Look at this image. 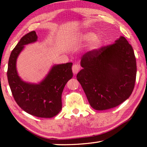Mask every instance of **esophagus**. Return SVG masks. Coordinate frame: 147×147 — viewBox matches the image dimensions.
Returning a JSON list of instances; mask_svg holds the SVG:
<instances>
[{
    "mask_svg": "<svg viewBox=\"0 0 147 147\" xmlns=\"http://www.w3.org/2000/svg\"><path fill=\"white\" fill-rule=\"evenodd\" d=\"M80 67L78 64H74L73 67H72V70H73V72L74 74H77L78 73V71H80Z\"/></svg>",
    "mask_w": 147,
    "mask_h": 147,
    "instance_id": "esophagus-1",
    "label": "esophagus"
}]
</instances>
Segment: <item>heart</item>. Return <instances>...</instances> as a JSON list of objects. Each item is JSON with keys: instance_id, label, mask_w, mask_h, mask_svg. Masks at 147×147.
I'll use <instances>...</instances> for the list:
<instances>
[{"instance_id": "obj_1", "label": "heart", "mask_w": 147, "mask_h": 147, "mask_svg": "<svg viewBox=\"0 0 147 147\" xmlns=\"http://www.w3.org/2000/svg\"><path fill=\"white\" fill-rule=\"evenodd\" d=\"M80 38L84 42L90 41L89 49L91 51H96L100 49L102 45V39L100 37L96 36L95 33L92 32H85L80 35Z\"/></svg>"}]
</instances>
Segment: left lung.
<instances>
[{
    "instance_id": "8db88e82",
    "label": "left lung",
    "mask_w": 147,
    "mask_h": 147,
    "mask_svg": "<svg viewBox=\"0 0 147 147\" xmlns=\"http://www.w3.org/2000/svg\"><path fill=\"white\" fill-rule=\"evenodd\" d=\"M76 75L89 104L97 111L119 106L133 92L136 75L133 47L124 36L82 55Z\"/></svg>"
}]
</instances>
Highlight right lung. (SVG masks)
I'll return each instance as SVG.
<instances>
[{"label":"right lung","mask_w":147,"mask_h":147,"mask_svg":"<svg viewBox=\"0 0 147 147\" xmlns=\"http://www.w3.org/2000/svg\"><path fill=\"white\" fill-rule=\"evenodd\" d=\"M37 38L35 31L28 32L20 38L10 56L7 77L14 100L22 110L37 117L51 118L62 109V93L65 84L73 77V63L54 65L39 84L24 82L18 75L16 59L24 45L36 42Z\"/></svg>","instance_id":"right-lung-1"}]
</instances>
